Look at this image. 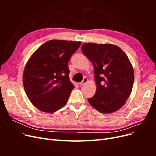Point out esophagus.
<instances>
[{
  "label": "esophagus",
  "instance_id": "esophagus-1",
  "mask_svg": "<svg viewBox=\"0 0 156 156\" xmlns=\"http://www.w3.org/2000/svg\"><path fill=\"white\" fill-rule=\"evenodd\" d=\"M88 79H87V77H84V79H83V81L81 82V83H79V84L80 85H83V84H86L87 82H88Z\"/></svg>",
  "mask_w": 156,
  "mask_h": 156
}]
</instances>
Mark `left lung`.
<instances>
[{
	"mask_svg": "<svg viewBox=\"0 0 156 156\" xmlns=\"http://www.w3.org/2000/svg\"><path fill=\"white\" fill-rule=\"evenodd\" d=\"M81 50L92 63L95 74L97 88L88 99L89 103L105 114L119 110L129 97L134 82V70L127 56L111 44L86 43Z\"/></svg>",
	"mask_w": 156,
	"mask_h": 156,
	"instance_id": "1",
	"label": "left lung"
}]
</instances>
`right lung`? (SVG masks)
Segmentation results:
<instances>
[{"label": "right lung", "mask_w": 156, "mask_h": 156, "mask_svg": "<svg viewBox=\"0 0 156 156\" xmlns=\"http://www.w3.org/2000/svg\"><path fill=\"white\" fill-rule=\"evenodd\" d=\"M81 41L51 40L29 58L23 75L25 93L32 104L44 112L63 107L75 88L69 78L68 62Z\"/></svg>", "instance_id": "obj_1"}]
</instances>
